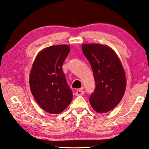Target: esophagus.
Returning a JSON list of instances; mask_svg holds the SVG:
<instances>
[{
  "label": "esophagus",
  "mask_w": 149,
  "mask_h": 149,
  "mask_svg": "<svg viewBox=\"0 0 149 149\" xmlns=\"http://www.w3.org/2000/svg\"><path fill=\"white\" fill-rule=\"evenodd\" d=\"M84 91L81 89H77V90L75 91V95L76 96H79V95H84Z\"/></svg>",
  "instance_id": "34e87169"
}]
</instances>
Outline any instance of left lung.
<instances>
[{"mask_svg":"<svg viewBox=\"0 0 149 149\" xmlns=\"http://www.w3.org/2000/svg\"><path fill=\"white\" fill-rule=\"evenodd\" d=\"M84 56L90 63L95 88L89 97L95 111L105 113L119 104L126 89V77L119 57L107 46L97 44L82 45Z\"/></svg>","mask_w":149,"mask_h":149,"instance_id":"left-lung-1","label":"left lung"}]
</instances>
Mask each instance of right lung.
Wrapping results in <instances>:
<instances>
[{"instance_id": "obj_1", "label": "right lung", "mask_w": 149, "mask_h": 149, "mask_svg": "<svg viewBox=\"0 0 149 149\" xmlns=\"http://www.w3.org/2000/svg\"><path fill=\"white\" fill-rule=\"evenodd\" d=\"M70 52L68 45L49 46L35 59L30 74V87L35 100L46 112L58 114L73 100L62 65Z\"/></svg>"}]
</instances>
